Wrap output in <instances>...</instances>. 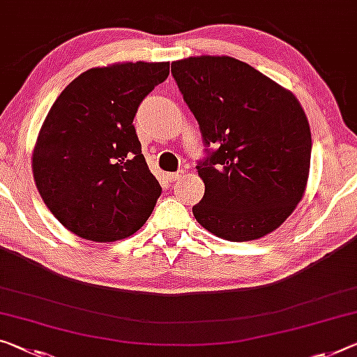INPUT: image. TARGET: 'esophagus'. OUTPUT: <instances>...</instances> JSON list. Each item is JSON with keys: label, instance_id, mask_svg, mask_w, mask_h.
Here are the masks:
<instances>
[{"label": "esophagus", "instance_id": "obj_1", "mask_svg": "<svg viewBox=\"0 0 357 357\" xmlns=\"http://www.w3.org/2000/svg\"><path fill=\"white\" fill-rule=\"evenodd\" d=\"M180 177H182V174H180V172H172V174H167V178L171 180V182H175V180H178Z\"/></svg>", "mask_w": 357, "mask_h": 357}]
</instances>
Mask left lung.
<instances>
[{
	"instance_id": "1",
	"label": "left lung",
	"mask_w": 357,
	"mask_h": 357,
	"mask_svg": "<svg viewBox=\"0 0 357 357\" xmlns=\"http://www.w3.org/2000/svg\"><path fill=\"white\" fill-rule=\"evenodd\" d=\"M172 75L204 144L217 148L196 167L206 186L197 223L234 243L274 231L308 183L311 130L297 97L228 56L175 60Z\"/></svg>"
}]
</instances>
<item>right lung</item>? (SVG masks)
I'll return each instance as SVG.
<instances>
[{"instance_id": "right-lung-1", "label": "right lung", "mask_w": 357, "mask_h": 357, "mask_svg": "<svg viewBox=\"0 0 357 357\" xmlns=\"http://www.w3.org/2000/svg\"><path fill=\"white\" fill-rule=\"evenodd\" d=\"M169 62H118L81 73L49 109L31 155L52 215L79 238L113 243L144 227L161 195L137 139L140 102Z\"/></svg>"}]
</instances>
